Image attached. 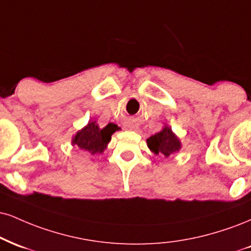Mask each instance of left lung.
I'll use <instances>...</instances> for the list:
<instances>
[{
	"mask_svg": "<svg viewBox=\"0 0 251 251\" xmlns=\"http://www.w3.org/2000/svg\"><path fill=\"white\" fill-rule=\"evenodd\" d=\"M147 146L154 154L168 158L181 149V143L172 128L165 126L161 131L147 139Z\"/></svg>",
	"mask_w": 251,
	"mask_h": 251,
	"instance_id": "obj_1",
	"label": "left lung"
}]
</instances>
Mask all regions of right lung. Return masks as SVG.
Here are the masks:
<instances>
[{"label": "right lung", "mask_w": 251, "mask_h": 251, "mask_svg": "<svg viewBox=\"0 0 251 251\" xmlns=\"http://www.w3.org/2000/svg\"><path fill=\"white\" fill-rule=\"evenodd\" d=\"M116 131H118V126L114 124H108L104 128H100L96 122H89L85 127L77 132L71 143L84 152L98 155L106 150L111 135Z\"/></svg>", "instance_id": "right-lung-1"}]
</instances>
